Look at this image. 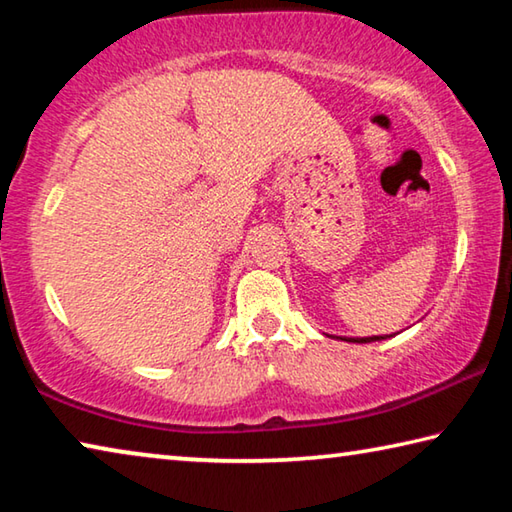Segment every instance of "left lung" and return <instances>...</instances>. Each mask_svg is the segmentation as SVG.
<instances>
[{
  "instance_id": "8db88e82",
  "label": "left lung",
  "mask_w": 512,
  "mask_h": 512,
  "mask_svg": "<svg viewBox=\"0 0 512 512\" xmlns=\"http://www.w3.org/2000/svg\"><path fill=\"white\" fill-rule=\"evenodd\" d=\"M339 339H341V336H339ZM384 339H388V336H363V339H345V336H343L341 341H348V343H372V341H384Z\"/></svg>"
}]
</instances>
